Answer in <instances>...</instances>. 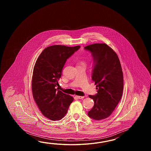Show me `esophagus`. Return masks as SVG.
<instances>
[{"instance_id": "obj_1", "label": "esophagus", "mask_w": 151, "mask_h": 151, "mask_svg": "<svg viewBox=\"0 0 151 151\" xmlns=\"http://www.w3.org/2000/svg\"><path fill=\"white\" fill-rule=\"evenodd\" d=\"M76 97L77 98V99H82L85 98L84 96H76Z\"/></svg>"}]
</instances>
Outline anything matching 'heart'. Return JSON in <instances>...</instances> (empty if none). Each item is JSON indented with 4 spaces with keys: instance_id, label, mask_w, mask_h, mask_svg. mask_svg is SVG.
Segmentation results:
<instances>
[{
    "instance_id": "b5f03b06",
    "label": "heart",
    "mask_w": 151,
    "mask_h": 151,
    "mask_svg": "<svg viewBox=\"0 0 151 151\" xmlns=\"http://www.w3.org/2000/svg\"><path fill=\"white\" fill-rule=\"evenodd\" d=\"M79 65H83V66H85V63H83V62H80Z\"/></svg>"
}]
</instances>
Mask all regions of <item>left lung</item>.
I'll list each match as a JSON object with an SVG mask.
<instances>
[{"label":"left lung","instance_id":"left-lung-1","mask_svg":"<svg viewBox=\"0 0 151 151\" xmlns=\"http://www.w3.org/2000/svg\"><path fill=\"white\" fill-rule=\"evenodd\" d=\"M84 48L92 53L95 63L92 79L98 90L96 95H89L94 103L88 116L96 120L106 119L122 96L124 78L121 64L116 53L106 44H94Z\"/></svg>","mask_w":151,"mask_h":151}]
</instances>
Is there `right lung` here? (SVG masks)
I'll list each match as a JSON object with an SVG mask.
<instances>
[{"label": "right lung", "mask_w": 151, "mask_h": 151, "mask_svg": "<svg viewBox=\"0 0 151 151\" xmlns=\"http://www.w3.org/2000/svg\"><path fill=\"white\" fill-rule=\"evenodd\" d=\"M80 46L53 45L45 48L35 62L32 79L33 99L42 114L52 120L64 118L73 101L71 96L56 89L66 61Z\"/></svg>", "instance_id": "add662e5"}]
</instances>
